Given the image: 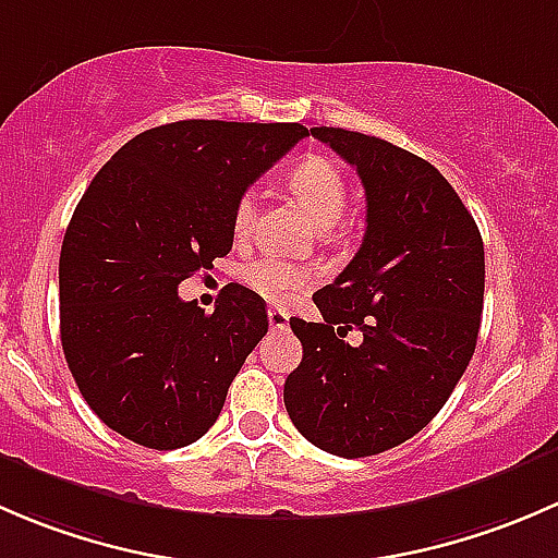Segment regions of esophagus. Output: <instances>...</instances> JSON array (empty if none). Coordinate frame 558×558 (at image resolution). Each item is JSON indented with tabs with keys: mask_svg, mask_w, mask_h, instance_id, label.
I'll return each instance as SVG.
<instances>
[{
	"mask_svg": "<svg viewBox=\"0 0 558 558\" xmlns=\"http://www.w3.org/2000/svg\"><path fill=\"white\" fill-rule=\"evenodd\" d=\"M269 329L272 331H289V313L280 311V307H269L267 311Z\"/></svg>",
	"mask_w": 558,
	"mask_h": 558,
	"instance_id": "34e87169",
	"label": "esophagus"
}]
</instances>
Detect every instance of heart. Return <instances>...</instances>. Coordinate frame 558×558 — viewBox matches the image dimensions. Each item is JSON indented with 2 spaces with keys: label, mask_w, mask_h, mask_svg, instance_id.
I'll use <instances>...</instances> for the list:
<instances>
[{
  "label": "heart",
  "mask_w": 558,
  "mask_h": 558,
  "mask_svg": "<svg viewBox=\"0 0 558 558\" xmlns=\"http://www.w3.org/2000/svg\"><path fill=\"white\" fill-rule=\"evenodd\" d=\"M289 191L313 218L315 227L329 229L342 218L348 205V183L340 165L324 154H307L286 174ZM256 218L251 194L240 196L234 205L232 227L238 238H245ZM313 280V269L305 264H289L278 256H262L243 269V283L253 294L272 305H286L300 289Z\"/></svg>",
  "instance_id": "heart-1"
}]
</instances>
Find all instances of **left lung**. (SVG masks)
Wrapping results in <instances>:
<instances>
[{
	"instance_id": "obj_1",
	"label": "left lung",
	"mask_w": 558,
	"mask_h": 558,
	"mask_svg": "<svg viewBox=\"0 0 558 558\" xmlns=\"http://www.w3.org/2000/svg\"><path fill=\"white\" fill-rule=\"evenodd\" d=\"M362 178L367 229L335 283L313 296L318 324L291 318L302 362L283 402L305 440L342 459L418 435L475 353L483 240L453 185L429 161L380 137L315 126ZM348 330H362L351 347Z\"/></svg>"
}]
</instances>
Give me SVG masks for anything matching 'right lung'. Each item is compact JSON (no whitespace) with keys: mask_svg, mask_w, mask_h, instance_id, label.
Here are the masks:
<instances>
[{"mask_svg":"<svg viewBox=\"0 0 558 558\" xmlns=\"http://www.w3.org/2000/svg\"><path fill=\"white\" fill-rule=\"evenodd\" d=\"M302 137V123H165L77 202L59 258L61 348L88 408L126 440L172 451L216 424L267 305L229 283L207 315L178 286L232 251L238 199Z\"/></svg>","mask_w":558,"mask_h":558,"instance_id":"right-lung-1","label":"right lung"}]
</instances>
